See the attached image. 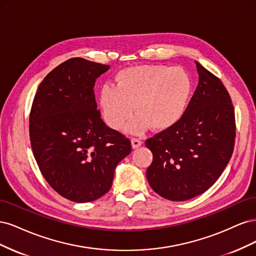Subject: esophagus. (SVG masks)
<instances>
[{
  "label": "esophagus",
  "instance_id": "34e87169",
  "mask_svg": "<svg viewBox=\"0 0 256 256\" xmlns=\"http://www.w3.org/2000/svg\"><path fill=\"white\" fill-rule=\"evenodd\" d=\"M142 145V141L138 140V138H131V146H132V148H138V147H140Z\"/></svg>",
  "mask_w": 256,
  "mask_h": 256
}]
</instances>
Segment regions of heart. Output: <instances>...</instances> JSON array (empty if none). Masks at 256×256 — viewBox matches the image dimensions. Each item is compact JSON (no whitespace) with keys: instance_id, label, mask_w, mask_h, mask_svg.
Listing matches in <instances>:
<instances>
[{"instance_id":"obj_1","label":"heart","mask_w":256,"mask_h":256,"mask_svg":"<svg viewBox=\"0 0 256 256\" xmlns=\"http://www.w3.org/2000/svg\"><path fill=\"white\" fill-rule=\"evenodd\" d=\"M116 86L106 84L99 92V108L106 125L124 127L134 111V120L127 127L141 134L171 129L184 118L193 92V81L182 67L141 65L128 67L116 76Z\"/></svg>"}]
</instances>
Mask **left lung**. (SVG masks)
Masks as SVG:
<instances>
[{"label":"left lung","instance_id":"1","mask_svg":"<svg viewBox=\"0 0 256 256\" xmlns=\"http://www.w3.org/2000/svg\"><path fill=\"white\" fill-rule=\"evenodd\" d=\"M198 84L187 112L171 129L146 140L152 189L175 202L202 194L221 176L234 150L235 113L228 92L196 62Z\"/></svg>","mask_w":256,"mask_h":256}]
</instances>
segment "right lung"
<instances>
[{"label": "right lung", "mask_w": 256, "mask_h": 256, "mask_svg": "<svg viewBox=\"0 0 256 256\" xmlns=\"http://www.w3.org/2000/svg\"><path fill=\"white\" fill-rule=\"evenodd\" d=\"M109 69L69 58L42 81L30 109V146L40 172L58 194L76 203L104 196L116 166L131 152L128 138L108 127L97 110L92 88Z\"/></svg>", "instance_id": "right-lung-1"}]
</instances>
